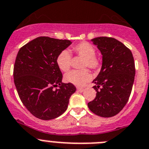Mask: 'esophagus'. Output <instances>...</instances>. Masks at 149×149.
Listing matches in <instances>:
<instances>
[{"label": "esophagus", "instance_id": "34e87169", "mask_svg": "<svg viewBox=\"0 0 149 149\" xmlns=\"http://www.w3.org/2000/svg\"><path fill=\"white\" fill-rule=\"evenodd\" d=\"M77 91H79V92H83L84 91V88H80V87H78L77 88Z\"/></svg>", "mask_w": 149, "mask_h": 149}]
</instances>
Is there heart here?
<instances>
[{"label": "heart", "mask_w": 149, "mask_h": 149, "mask_svg": "<svg viewBox=\"0 0 149 149\" xmlns=\"http://www.w3.org/2000/svg\"><path fill=\"white\" fill-rule=\"evenodd\" d=\"M73 53L83 57L81 68H89L93 70H97L101 68V60L95 56L96 50L91 44L88 42H81L72 48ZM56 64L61 71L67 72L70 68L71 55L68 49H63L56 57ZM92 79L91 72L87 69L79 70H73L65 76L66 82L73 84L76 86L81 87L90 81Z\"/></svg>", "instance_id": "heart-1"}]
</instances>
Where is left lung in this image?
I'll return each mask as SVG.
<instances>
[{
    "mask_svg": "<svg viewBox=\"0 0 149 149\" xmlns=\"http://www.w3.org/2000/svg\"><path fill=\"white\" fill-rule=\"evenodd\" d=\"M102 55L101 70L93 81L96 96L88 106L93 113L111 117L120 113L128 102L135 76L131 51L113 38L91 39Z\"/></svg>",
    "mask_w": 149,
    "mask_h": 149,
    "instance_id": "8db88e82",
    "label": "left lung"
}]
</instances>
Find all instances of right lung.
Instances as JSON below:
<instances>
[{"mask_svg":"<svg viewBox=\"0 0 149 149\" xmlns=\"http://www.w3.org/2000/svg\"><path fill=\"white\" fill-rule=\"evenodd\" d=\"M71 44L69 40L42 36L23 46L16 56L15 85L24 105L38 119L61 116L76 91L73 84L61 82L62 73L56 64L58 53Z\"/></svg>","mask_w":149,"mask_h":149,"instance_id":"obj_1","label":"right lung"}]
</instances>
